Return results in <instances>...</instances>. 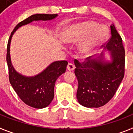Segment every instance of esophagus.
<instances>
[{"label": "esophagus", "instance_id": "34e87169", "mask_svg": "<svg viewBox=\"0 0 133 133\" xmlns=\"http://www.w3.org/2000/svg\"><path fill=\"white\" fill-rule=\"evenodd\" d=\"M67 69H68L69 71H73L75 69V65H74L73 63H68V66H67Z\"/></svg>", "mask_w": 133, "mask_h": 133}]
</instances>
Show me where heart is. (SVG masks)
I'll return each instance as SVG.
<instances>
[{"label": "heart", "mask_w": 133, "mask_h": 133, "mask_svg": "<svg viewBox=\"0 0 133 133\" xmlns=\"http://www.w3.org/2000/svg\"><path fill=\"white\" fill-rule=\"evenodd\" d=\"M98 25L93 21L73 24L66 28L63 40L67 43H75L84 39L78 45V51L82 55H90L107 35V29Z\"/></svg>", "instance_id": "heart-1"}]
</instances>
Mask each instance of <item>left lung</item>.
I'll return each mask as SVG.
<instances>
[{
  "label": "left lung",
  "mask_w": 133,
  "mask_h": 133,
  "mask_svg": "<svg viewBox=\"0 0 133 133\" xmlns=\"http://www.w3.org/2000/svg\"><path fill=\"white\" fill-rule=\"evenodd\" d=\"M110 30L111 37L104 46L110 51V61L104 60V53L95 59L87 57L82 63L74 60L78 81L76 97L83 107L99 108L108 103L124 78L125 53L122 38L115 25H110Z\"/></svg>",
  "instance_id": "obj_1"
}]
</instances>
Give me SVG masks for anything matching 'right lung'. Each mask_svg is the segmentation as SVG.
Wrapping results in <instances>:
<instances>
[{
  "label": "right lung",
  "mask_w": 133,
  "mask_h": 133,
  "mask_svg": "<svg viewBox=\"0 0 133 133\" xmlns=\"http://www.w3.org/2000/svg\"><path fill=\"white\" fill-rule=\"evenodd\" d=\"M57 17V14H35L30 16L15 27L8 41L6 62L10 83L22 101L29 107L38 109L45 108L53 100L55 82L61 75L65 73L68 62H54L36 76H25L18 73L12 65L10 45L12 35L21 26L37 21H51Z\"/></svg>",
  "instance_id": "right-lung-1"
}]
</instances>
